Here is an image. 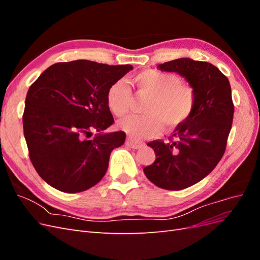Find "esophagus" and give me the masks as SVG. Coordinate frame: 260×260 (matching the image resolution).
Returning <instances> with one entry per match:
<instances>
[{
	"label": "esophagus",
	"instance_id": "34e87169",
	"mask_svg": "<svg viewBox=\"0 0 260 260\" xmlns=\"http://www.w3.org/2000/svg\"><path fill=\"white\" fill-rule=\"evenodd\" d=\"M125 145L131 147V148L138 149V148H140L141 146L143 145V143L142 142H138V141H135L132 138H127V140H125Z\"/></svg>",
	"mask_w": 260,
	"mask_h": 260
}]
</instances>
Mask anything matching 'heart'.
<instances>
[{
	"mask_svg": "<svg viewBox=\"0 0 260 260\" xmlns=\"http://www.w3.org/2000/svg\"><path fill=\"white\" fill-rule=\"evenodd\" d=\"M175 74L147 69L132 78V83L140 95L148 96L143 106V115H130L118 121L117 127L136 140L149 139L182 124L194 108V92L181 83ZM106 104L111 113L120 117L128 112L131 94L123 80H117L108 86Z\"/></svg>",
	"mask_w": 260,
	"mask_h": 260,
	"instance_id": "b5f03b06",
	"label": "heart"
}]
</instances>
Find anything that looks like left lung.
<instances>
[{"instance_id":"1","label":"left lung","mask_w":260,"mask_h":260,"mask_svg":"<svg viewBox=\"0 0 260 260\" xmlns=\"http://www.w3.org/2000/svg\"><path fill=\"white\" fill-rule=\"evenodd\" d=\"M188 82L195 103L190 117L177 127L169 142L147 143L155 161L143 169L147 179L165 190H183L200 182L222 158L234 106L228 78L207 61L178 58L157 66Z\"/></svg>"}]
</instances>
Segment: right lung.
<instances>
[{"label":"right lung","mask_w":260,"mask_h":260,"mask_svg":"<svg viewBox=\"0 0 260 260\" xmlns=\"http://www.w3.org/2000/svg\"><path fill=\"white\" fill-rule=\"evenodd\" d=\"M78 59L50 66L30 86L22 116L30 160L46 183L78 193L99 183L114 148L124 143L122 131L105 132L114 123L106 104L108 86L132 70ZM95 131L96 137H89Z\"/></svg>","instance_id":"right-lung-1"}]
</instances>
